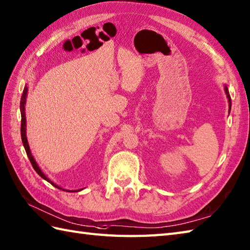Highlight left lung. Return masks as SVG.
<instances>
[{"mask_svg": "<svg viewBox=\"0 0 250 250\" xmlns=\"http://www.w3.org/2000/svg\"><path fill=\"white\" fill-rule=\"evenodd\" d=\"M225 92H226V95H227V98H228V102H229V112H230V109H231V98H230L229 90H228V88H227V86H225Z\"/></svg>", "mask_w": 250, "mask_h": 250, "instance_id": "left-lung-1", "label": "left lung"}]
</instances>
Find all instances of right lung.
<instances>
[{"instance_id":"obj_1","label":"right lung","mask_w":250,"mask_h":250,"mask_svg":"<svg viewBox=\"0 0 250 250\" xmlns=\"http://www.w3.org/2000/svg\"><path fill=\"white\" fill-rule=\"evenodd\" d=\"M27 86L24 87V89H23V94H22V97H21V101H20V112H21V139H22V143H23V146H24V149L26 151V154L28 156V159H30V162L31 164L33 166V168L35 169V171H36L38 175L42 177V179H44L45 181H48L49 183H51L53 187L60 188V189H62L65 190L63 188H60L59 185H56L54 182H52L51 180L46 177L44 173L42 172V170L40 169L38 164L36 163V161H35L34 156L32 155L31 153V150H30V146H28V143H27V138H26V118H25V102H26V97H27ZM78 190H81V189H78ZM68 191V190H66ZM72 191V190H71Z\"/></svg>"}]
</instances>
